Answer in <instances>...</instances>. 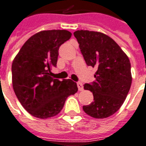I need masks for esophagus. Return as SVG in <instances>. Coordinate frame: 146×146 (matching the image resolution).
Segmentation results:
<instances>
[{"label":"esophagus","mask_w":146,"mask_h":146,"mask_svg":"<svg viewBox=\"0 0 146 146\" xmlns=\"http://www.w3.org/2000/svg\"><path fill=\"white\" fill-rule=\"evenodd\" d=\"M77 86H78V90H79V91H83V89H84V87H83L82 83H81V82H78Z\"/></svg>","instance_id":"esophagus-1"}]
</instances>
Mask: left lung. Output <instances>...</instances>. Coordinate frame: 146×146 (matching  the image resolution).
<instances>
[{
  "label": "left lung",
  "instance_id": "1",
  "mask_svg": "<svg viewBox=\"0 0 146 146\" xmlns=\"http://www.w3.org/2000/svg\"><path fill=\"white\" fill-rule=\"evenodd\" d=\"M74 37L86 64L96 67L95 81L85 84L93 94L94 102L83 106L85 113L95 119H106L121 108L131 85L129 58L109 36L98 31H76Z\"/></svg>",
  "mask_w": 146,
  "mask_h": 146
}]
</instances>
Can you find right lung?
<instances>
[{
	"mask_svg": "<svg viewBox=\"0 0 146 146\" xmlns=\"http://www.w3.org/2000/svg\"><path fill=\"white\" fill-rule=\"evenodd\" d=\"M66 30L41 31L24 44L12 63V85L27 112L40 119L57 115L67 98L78 92L76 82L53 78L59 47L69 40Z\"/></svg>",
	"mask_w": 146,
	"mask_h": 146,
	"instance_id": "obj_1",
	"label": "right lung"
}]
</instances>
